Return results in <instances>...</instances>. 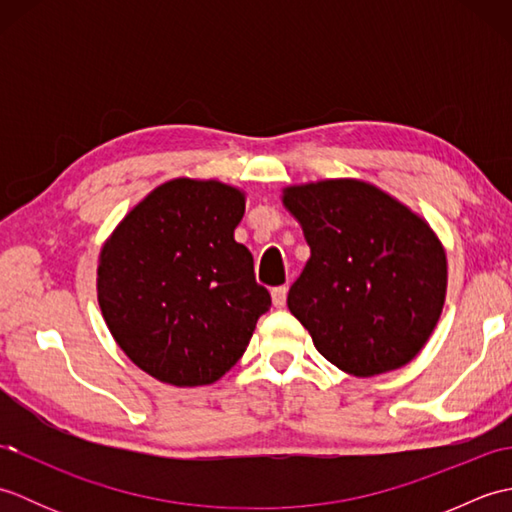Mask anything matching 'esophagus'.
Returning <instances> with one entry per match:
<instances>
[{
    "mask_svg": "<svg viewBox=\"0 0 512 512\" xmlns=\"http://www.w3.org/2000/svg\"><path fill=\"white\" fill-rule=\"evenodd\" d=\"M270 295H273L275 308H284V306H286V299H288V288H286V286L273 288V292H270Z\"/></svg>",
    "mask_w": 512,
    "mask_h": 512,
    "instance_id": "obj_1",
    "label": "esophagus"
}]
</instances>
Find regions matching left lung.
<instances>
[{
    "mask_svg": "<svg viewBox=\"0 0 512 512\" xmlns=\"http://www.w3.org/2000/svg\"><path fill=\"white\" fill-rule=\"evenodd\" d=\"M310 259L288 308L319 354L352 376H376L416 358L447 295V255L409 206L363 180L284 189Z\"/></svg>",
    "mask_w": 512,
    "mask_h": 512,
    "instance_id": "left-lung-1",
    "label": "left lung"
}]
</instances>
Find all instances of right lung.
<instances>
[{
	"instance_id": "1",
	"label": "right lung",
	"mask_w": 512,
	"mask_h": 512,
	"mask_svg": "<svg viewBox=\"0 0 512 512\" xmlns=\"http://www.w3.org/2000/svg\"><path fill=\"white\" fill-rule=\"evenodd\" d=\"M246 195L176 178L129 211L101 248L96 292L129 361L160 383L211 385L246 352L270 295L235 242Z\"/></svg>"
}]
</instances>
